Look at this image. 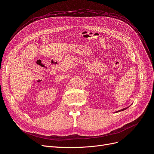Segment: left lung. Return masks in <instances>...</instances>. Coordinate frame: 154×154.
Returning a JSON list of instances; mask_svg holds the SVG:
<instances>
[{
    "mask_svg": "<svg viewBox=\"0 0 154 154\" xmlns=\"http://www.w3.org/2000/svg\"><path fill=\"white\" fill-rule=\"evenodd\" d=\"M125 109H127V108H125V109H122V110H118V111H119H119H123V110H125ZM118 111H117V112H118Z\"/></svg>",
    "mask_w": 154,
    "mask_h": 154,
    "instance_id": "8db88e82",
    "label": "left lung"
}]
</instances>
